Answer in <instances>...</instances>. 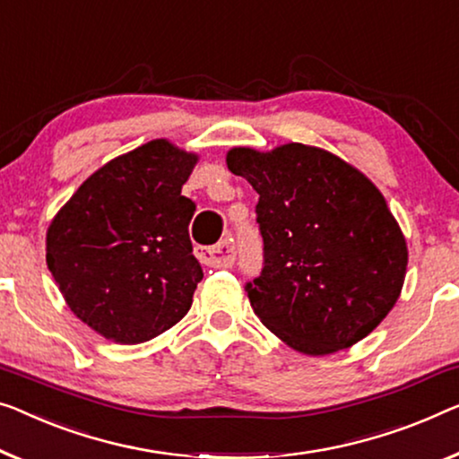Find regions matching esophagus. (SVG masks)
Returning <instances> with one entry per match:
<instances>
[{
  "instance_id": "esophagus-1",
  "label": "esophagus",
  "mask_w": 459,
  "mask_h": 459,
  "mask_svg": "<svg viewBox=\"0 0 459 459\" xmlns=\"http://www.w3.org/2000/svg\"><path fill=\"white\" fill-rule=\"evenodd\" d=\"M197 257L212 268H229L237 259L235 243H232V238H222L221 243L212 245V247H197Z\"/></svg>"
}]
</instances>
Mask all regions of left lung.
<instances>
[{"label": "left lung", "instance_id": "8db88e82", "mask_svg": "<svg viewBox=\"0 0 459 459\" xmlns=\"http://www.w3.org/2000/svg\"><path fill=\"white\" fill-rule=\"evenodd\" d=\"M230 173L259 194L264 268L245 284L270 332L311 357L357 344L404 284V235L379 189L325 150L232 148Z\"/></svg>", "mask_w": 459, "mask_h": 459}]
</instances>
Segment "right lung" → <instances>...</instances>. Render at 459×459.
<instances>
[{"label":"right lung","instance_id":"add662e5","mask_svg":"<svg viewBox=\"0 0 459 459\" xmlns=\"http://www.w3.org/2000/svg\"><path fill=\"white\" fill-rule=\"evenodd\" d=\"M197 160L167 140L119 156L82 183L47 232V265L70 309L119 344L167 332L204 278L181 195Z\"/></svg>","mask_w":459,"mask_h":459}]
</instances>
